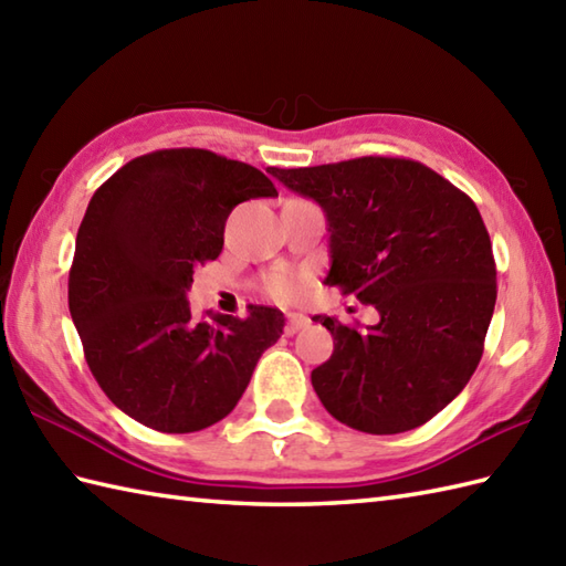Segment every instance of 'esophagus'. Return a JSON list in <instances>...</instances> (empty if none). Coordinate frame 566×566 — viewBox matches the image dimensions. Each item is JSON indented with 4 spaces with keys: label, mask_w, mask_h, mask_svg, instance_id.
<instances>
[{
    "label": "esophagus",
    "mask_w": 566,
    "mask_h": 566,
    "mask_svg": "<svg viewBox=\"0 0 566 566\" xmlns=\"http://www.w3.org/2000/svg\"><path fill=\"white\" fill-rule=\"evenodd\" d=\"M308 326H311V321H308L304 314H290V316H286L284 331H286V335H294L296 331L308 328Z\"/></svg>",
    "instance_id": "34e87169"
}]
</instances>
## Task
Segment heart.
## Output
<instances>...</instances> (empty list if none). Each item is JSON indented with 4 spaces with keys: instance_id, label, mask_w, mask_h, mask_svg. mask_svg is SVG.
I'll return each instance as SVG.
<instances>
[{
    "instance_id": "1",
    "label": "heart",
    "mask_w": 566,
    "mask_h": 566,
    "mask_svg": "<svg viewBox=\"0 0 566 566\" xmlns=\"http://www.w3.org/2000/svg\"><path fill=\"white\" fill-rule=\"evenodd\" d=\"M264 292L276 302H298L308 292V276L294 272H274L264 280Z\"/></svg>"
}]
</instances>
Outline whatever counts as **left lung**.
I'll list each match as a JSON object with an SVG mask.
<instances>
[{
	"instance_id": "obj_1",
	"label": "left lung",
	"mask_w": 566,
	"mask_h": 566,
	"mask_svg": "<svg viewBox=\"0 0 566 566\" xmlns=\"http://www.w3.org/2000/svg\"><path fill=\"white\" fill-rule=\"evenodd\" d=\"M270 175L326 211V284L379 311L365 331L314 318L333 335L331 359L311 371L321 403L371 436L428 423L472 379L496 306L476 203L408 158L365 155Z\"/></svg>"
}]
</instances>
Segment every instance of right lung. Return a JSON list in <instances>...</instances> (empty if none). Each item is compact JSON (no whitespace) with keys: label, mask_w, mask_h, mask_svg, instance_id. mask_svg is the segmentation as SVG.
Masks as SVG:
<instances>
[{"label":"right lung","mask_w":566,"mask_h":566,"mask_svg":"<svg viewBox=\"0 0 566 566\" xmlns=\"http://www.w3.org/2000/svg\"><path fill=\"white\" fill-rule=\"evenodd\" d=\"M276 197L258 167L201 148L140 155L94 191L67 280L70 316L102 391L160 432L203 430L233 411L282 311L195 318L191 274L221 255L238 203Z\"/></svg>","instance_id":"right-lung-1"}]
</instances>
